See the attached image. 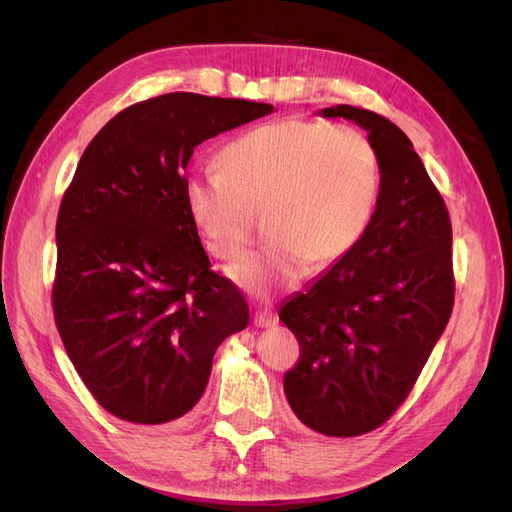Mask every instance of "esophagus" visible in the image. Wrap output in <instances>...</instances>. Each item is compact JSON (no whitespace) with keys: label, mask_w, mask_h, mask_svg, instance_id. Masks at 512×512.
Instances as JSON below:
<instances>
[{"label":"esophagus","mask_w":512,"mask_h":512,"mask_svg":"<svg viewBox=\"0 0 512 512\" xmlns=\"http://www.w3.org/2000/svg\"><path fill=\"white\" fill-rule=\"evenodd\" d=\"M254 324L256 327H275L277 316L271 312V309H258L254 314Z\"/></svg>","instance_id":"esophagus-1"}]
</instances>
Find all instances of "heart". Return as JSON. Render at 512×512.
Wrapping results in <instances>:
<instances>
[{"label":"heart","mask_w":512,"mask_h":512,"mask_svg":"<svg viewBox=\"0 0 512 512\" xmlns=\"http://www.w3.org/2000/svg\"><path fill=\"white\" fill-rule=\"evenodd\" d=\"M220 166L185 179V207L220 260L243 254L254 213L265 211L271 241L228 269L258 297L297 284L309 267H335L374 222L380 158L367 134L352 126L303 117L271 121L232 141Z\"/></svg>","instance_id":"1"}]
</instances>
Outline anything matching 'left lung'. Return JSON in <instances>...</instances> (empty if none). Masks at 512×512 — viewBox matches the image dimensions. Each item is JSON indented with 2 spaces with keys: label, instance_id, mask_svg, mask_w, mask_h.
I'll use <instances>...</instances> for the list:
<instances>
[{
  "label": "left lung",
  "instance_id": "8db88e82",
  "mask_svg": "<svg viewBox=\"0 0 512 512\" xmlns=\"http://www.w3.org/2000/svg\"><path fill=\"white\" fill-rule=\"evenodd\" d=\"M324 117L359 123L374 143L382 188L356 250L282 305L299 342L284 393L322 436H363L404 404L455 303L453 228L410 138L386 117L339 104Z\"/></svg>",
  "mask_w": 512,
  "mask_h": 512
}]
</instances>
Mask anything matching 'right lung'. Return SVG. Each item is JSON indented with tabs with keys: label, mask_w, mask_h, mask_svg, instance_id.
<instances>
[{
	"label": "right lung",
	"mask_w": 512,
	"mask_h": 512,
	"mask_svg": "<svg viewBox=\"0 0 512 512\" xmlns=\"http://www.w3.org/2000/svg\"><path fill=\"white\" fill-rule=\"evenodd\" d=\"M271 104L175 91L123 108L94 136L57 215L53 314L87 391L121 421L164 425L203 397L213 354L250 320L211 271L183 200L207 138Z\"/></svg>",
	"instance_id": "right-lung-1"
}]
</instances>
